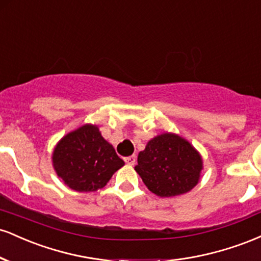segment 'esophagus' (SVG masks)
Masks as SVG:
<instances>
[{
	"mask_svg": "<svg viewBox=\"0 0 261 261\" xmlns=\"http://www.w3.org/2000/svg\"><path fill=\"white\" fill-rule=\"evenodd\" d=\"M125 162H126L128 166H134V164L136 163V155L133 154L130 155V157H126L125 158Z\"/></svg>",
	"mask_w": 261,
	"mask_h": 261,
	"instance_id": "esophagus-1",
	"label": "esophagus"
}]
</instances>
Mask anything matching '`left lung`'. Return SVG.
Segmentation results:
<instances>
[{"label":"left lung","instance_id":"1","mask_svg":"<svg viewBox=\"0 0 261 261\" xmlns=\"http://www.w3.org/2000/svg\"><path fill=\"white\" fill-rule=\"evenodd\" d=\"M135 170L149 191L161 197L188 193L199 182L202 158L179 135L164 133L149 140Z\"/></svg>","mask_w":261,"mask_h":261}]
</instances>
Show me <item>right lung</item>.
Returning <instances> with one entry per match:
<instances>
[{"label": "right lung", "mask_w": 261, "mask_h": 261, "mask_svg": "<svg viewBox=\"0 0 261 261\" xmlns=\"http://www.w3.org/2000/svg\"><path fill=\"white\" fill-rule=\"evenodd\" d=\"M124 164L97 125L86 124L68 133L53 152L56 174L76 191H95L106 187Z\"/></svg>", "instance_id": "add662e5"}]
</instances>
